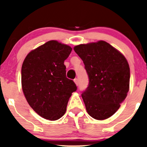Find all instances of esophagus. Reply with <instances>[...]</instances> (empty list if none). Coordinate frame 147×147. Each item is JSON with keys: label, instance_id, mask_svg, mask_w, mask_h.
<instances>
[{"label": "esophagus", "instance_id": "obj_1", "mask_svg": "<svg viewBox=\"0 0 147 147\" xmlns=\"http://www.w3.org/2000/svg\"><path fill=\"white\" fill-rule=\"evenodd\" d=\"M74 82H75V84L77 86H78L79 85V79H74Z\"/></svg>", "mask_w": 147, "mask_h": 147}]
</instances>
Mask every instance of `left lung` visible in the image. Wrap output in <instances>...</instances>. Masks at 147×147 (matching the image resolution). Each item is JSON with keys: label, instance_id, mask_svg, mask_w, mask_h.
I'll list each match as a JSON object with an SVG mask.
<instances>
[{"label": "left lung", "instance_id": "1", "mask_svg": "<svg viewBox=\"0 0 147 147\" xmlns=\"http://www.w3.org/2000/svg\"><path fill=\"white\" fill-rule=\"evenodd\" d=\"M89 78L82 94L86 109L94 119L103 120L120 107L129 90L130 68L124 55L107 42L76 45Z\"/></svg>", "mask_w": 147, "mask_h": 147}]
</instances>
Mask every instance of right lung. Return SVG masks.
I'll return each mask as SVG.
<instances>
[{"instance_id": "1", "label": "right lung", "mask_w": 147, "mask_h": 147, "mask_svg": "<svg viewBox=\"0 0 147 147\" xmlns=\"http://www.w3.org/2000/svg\"><path fill=\"white\" fill-rule=\"evenodd\" d=\"M72 51L69 45L49 41L25 57L21 84L27 102L37 114L57 120L65 114L76 84L66 77L64 61Z\"/></svg>"}]
</instances>
